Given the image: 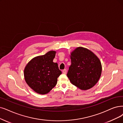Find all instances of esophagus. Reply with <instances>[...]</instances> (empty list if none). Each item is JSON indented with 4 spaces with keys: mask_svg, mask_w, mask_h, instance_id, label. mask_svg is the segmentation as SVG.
<instances>
[{
    "mask_svg": "<svg viewBox=\"0 0 123 123\" xmlns=\"http://www.w3.org/2000/svg\"><path fill=\"white\" fill-rule=\"evenodd\" d=\"M67 69H64L63 71H62V73L63 74H66L67 73Z\"/></svg>",
    "mask_w": 123,
    "mask_h": 123,
    "instance_id": "esophagus-1",
    "label": "esophagus"
}]
</instances>
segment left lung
I'll list each match as a JSON object with an SVG mask.
<instances>
[{
	"instance_id": "1",
	"label": "left lung",
	"mask_w": 123,
	"mask_h": 123,
	"mask_svg": "<svg viewBox=\"0 0 123 123\" xmlns=\"http://www.w3.org/2000/svg\"><path fill=\"white\" fill-rule=\"evenodd\" d=\"M71 65L67 76L73 85L81 90H88L99 80L102 71L100 60L90 50L77 48L71 53Z\"/></svg>"
}]
</instances>
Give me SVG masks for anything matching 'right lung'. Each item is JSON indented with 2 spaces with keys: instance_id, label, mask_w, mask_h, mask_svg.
Instances as JSON below:
<instances>
[{
  "instance_id": "add662e5",
  "label": "right lung",
  "mask_w": 123,
  "mask_h": 123,
  "mask_svg": "<svg viewBox=\"0 0 123 123\" xmlns=\"http://www.w3.org/2000/svg\"><path fill=\"white\" fill-rule=\"evenodd\" d=\"M55 51L34 57L28 62L24 70L25 79L27 84L36 92L45 94L57 84L61 75L57 63L53 62Z\"/></svg>"
}]
</instances>
